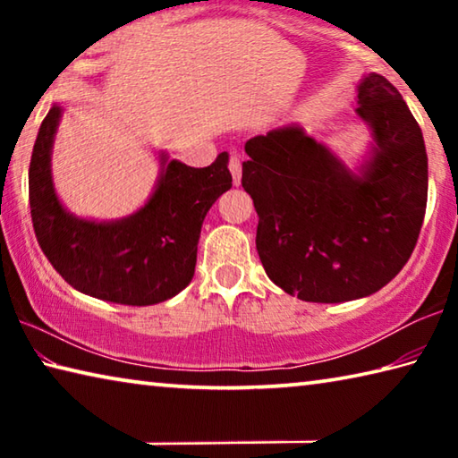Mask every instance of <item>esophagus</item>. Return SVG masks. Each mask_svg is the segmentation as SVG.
Instances as JSON below:
<instances>
[{
	"instance_id": "34e87169",
	"label": "esophagus",
	"mask_w": 458,
	"mask_h": 458,
	"mask_svg": "<svg viewBox=\"0 0 458 458\" xmlns=\"http://www.w3.org/2000/svg\"><path fill=\"white\" fill-rule=\"evenodd\" d=\"M228 169H230V174H232V180H234V185H238L240 183V177H242V164H240L238 155H230Z\"/></svg>"
}]
</instances>
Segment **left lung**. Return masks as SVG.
Returning <instances> with one entry per match:
<instances>
[{"label": "left lung", "mask_w": 458, "mask_h": 458, "mask_svg": "<svg viewBox=\"0 0 458 458\" xmlns=\"http://www.w3.org/2000/svg\"><path fill=\"white\" fill-rule=\"evenodd\" d=\"M358 113L374 131L360 177L301 127L248 139L242 188L259 214L257 250L270 281L309 303H341L396 276L420 234L428 159L422 131L394 84L369 74Z\"/></svg>", "instance_id": "1"}]
</instances>
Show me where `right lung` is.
Wrapping results in <instances>:
<instances>
[{
  "instance_id": "obj_1",
  "label": "right lung",
  "mask_w": 458,
  "mask_h": 458,
  "mask_svg": "<svg viewBox=\"0 0 458 458\" xmlns=\"http://www.w3.org/2000/svg\"><path fill=\"white\" fill-rule=\"evenodd\" d=\"M60 113L54 105L46 114L30 161V212L46 259L68 284L90 297L135 307L172 299L196 270L208 210L232 188L228 155L220 153L199 169L169 161L151 199L125 220H79L60 206L50 175Z\"/></svg>"
}]
</instances>
